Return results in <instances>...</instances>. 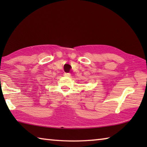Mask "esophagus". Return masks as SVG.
Returning a JSON list of instances; mask_svg holds the SVG:
<instances>
[{"mask_svg": "<svg viewBox=\"0 0 147 147\" xmlns=\"http://www.w3.org/2000/svg\"><path fill=\"white\" fill-rule=\"evenodd\" d=\"M64 76H67V77H69L71 76V74L70 73H64Z\"/></svg>", "mask_w": 147, "mask_h": 147, "instance_id": "esophagus-1", "label": "esophagus"}]
</instances>
